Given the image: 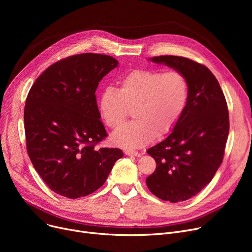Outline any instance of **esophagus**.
Returning <instances> with one entry per match:
<instances>
[{
  "label": "esophagus",
  "instance_id": "esophagus-1",
  "mask_svg": "<svg viewBox=\"0 0 252 252\" xmlns=\"http://www.w3.org/2000/svg\"><path fill=\"white\" fill-rule=\"evenodd\" d=\"M125 154L128 155V156H137L139 153H138V151L133 150V149H126Z\"/></svg>",
  "mask_w": 252,
  "mask_h": 252
}]
</instances>
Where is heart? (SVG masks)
I'll return each instance as SVG.
<instances>
[{"mask_svg":"<svg viewBox=\"0 0 252 252\" xmlns=\"http://www.w3.org/2000/svg\"><path fill=\"white\" fill-rule=\"evenodd\" d=\"M188 83L181 72L136 69L106 88L98 107L104 123L113 130L123 126L133 109L135 121L112 137L124 147L137 148L151 142L156 134L165 135L175 127L186 108Z\"/></svg>","mask_w":252,"mask_h":252,"instance_id":"b5f03b06","label":"heart"}]
</instances>
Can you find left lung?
<instances>
[{"mask_svg": "<svg viewBox=\"0 0 252 252\" xmlns=\"http://www.w3.org/2000/svg\"><path fill=\"white\" fill-rule=\"evenodd\" d=\"M181 72L188 83V101L171 133L148 149L156 169L146 179L158 198L180 202L199 193L213 180L222 162L229 135L226 98L206 66L180 56L149 59Z\"/></svg>", "mask_w": 252, "mask_h": 252, "instance_id": "left-lung-1", "label": "left lung"}]
</instances>
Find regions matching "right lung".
<instances>
[{
  "label": "right lung",
  "instance_id": "1",
  "mask_svg": "<svg viewBox=\"0 0 252 252\" xmlns=\"http://www.w3.org/2000/svg\"><path fill=\"white\" fill-rule=\"evenodd\" d=\"M111 56L84 53L62 59L39 75L25 101L26 149L48 187L75 199L98 190L121 149L97 148L107 137L96 90L117 67Z\"/></svg>",
  "mask_w": 252,
  "mask_h": 252
}]
</instances>
